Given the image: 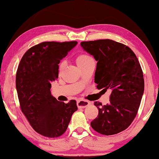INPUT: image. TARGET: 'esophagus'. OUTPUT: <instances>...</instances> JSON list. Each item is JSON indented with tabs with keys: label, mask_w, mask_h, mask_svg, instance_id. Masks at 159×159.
<instances>
[{
	"label": "esophagus",
	"mask_w": 159,
	"mask_h": 159,
	"mask_svg": "<svg viewBox=\"0 0 159 159\" xmlns=\"http://www.w3.org/2000/svg\"><path fill=\"white\" fill-rule=\"evenodd\" d=\"M90 104V102L86 100H79L77 101V106L78 108H84L89 106Z\"/></svg>",
	"instance_id": "obj_1"
}]
</instances>
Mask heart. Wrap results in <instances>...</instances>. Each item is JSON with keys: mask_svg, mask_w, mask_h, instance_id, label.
Segmentation results:
<instances>
[{"mask_svg": "<svg viewBox=\"0 0 159 159\" xmlns=\"http://www.w3.org/2000/svg\"><path fill=\"white\" fill-rule=\"evenodd\" d=\"M92 59H92L91 56L86 55V54H81V55L78 56V57L76 58V62H77L78 67H79V66L85 65L86 63H87L88 61H91ZM65 65H66V61L65 60H63V61H61V63L59 64V67L60 72H61L62 70H63V69L65 67Z\"/></svg>", "mask_w": 159, "mask_h": 159, "instance_id": "b5f03b06", "label": "heart"}]
</instances>
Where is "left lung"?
Masks as SVG:
<instances>
[{"mask_svg": "<svg viewBox=\"0 0 159 159\" xmlns=\"http://www.w3.org/2000/svg\"><path fill=\"white\" fill-rule=\"evenodd\" d=\"M81 45L98 61V89L111 91L107 105L94 102L98 115L91 122L92 128L103 135L120 133L129 127L139 108L144 88L141 65L129 47L114 40L81 42Z\"/></svg>", "mask_w": 159, "mask_h": 159, "instance_id": "left-lung-1", "label": "left lung"}]
</instances>
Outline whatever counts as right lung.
<instances>
[{"mask_svg":"<svg viewBox=\"0 0 159 159\" xmlns=\"http://www.w3.org/2000/svg\"><path fill=\"white\" fill-rule=\"evenodd\" d=\"M76 41L44 42L29 48L16 73V88L21 111L34 130L49 138L67 130L78 110L76 101H58L51 95V82L58 78L60 61L77 45Z\"/></svg>","mask_w":159,"mask_h":159,"instance_id":"right-lung-1","label":"right lung"}]
</instances>
